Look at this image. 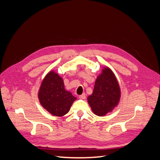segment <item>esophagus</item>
<instances>
[{
	"label": "esophagus",
	"instance_id": "1",
	"mask_svg": "<svg viewBox=\"0 0 160 160\" xmlns=\"http://www.w3.org/2000/svg\"><path fill=\"white\" fill-rule=\"evenodd\" d=\"M79 98L81 99H86V95H85V93H83V94H82V95H79Z\"/></svg>",
	"mask_w": 160,
	"mask_h": 160
}]
</instances>
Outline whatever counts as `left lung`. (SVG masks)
<instances>
[{"label":"left lung","instance_id":"8db88e82","mask_svg":"<svg viewBox=\"0 0 160 160\" xmlns=\"http://www.w3.org/2000/svg\"><path fill=\"white\" fill-rule=\"evenodd\" d=\"M120 93L119 85L114 73L105 67L95 81L93 93L88 98V103L95 115L103 116L118 105Z\"/></svg>","mask_w":160,"mask_h":160}]
</instances>
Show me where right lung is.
<instances>
[{
  "label": "right lung",
  "instance_id": "right-lung-1",
  "mask_svg": "<svg viewBox=\"0 0 160 160\" xmlns=\"http://www.w3.org/2000/svg\"><path fill=\"white\" fill-rule=\"evenodd\" d=\"M38 99L43 108L58 117L68 113L77 99L71 92L65 89L63 80L54 71H50L43 79L38 91Z\"/></svg>",
  "mask_w": 160,
  "mask_h": 160
}]
</instances>
